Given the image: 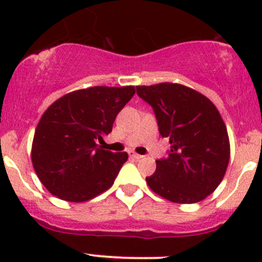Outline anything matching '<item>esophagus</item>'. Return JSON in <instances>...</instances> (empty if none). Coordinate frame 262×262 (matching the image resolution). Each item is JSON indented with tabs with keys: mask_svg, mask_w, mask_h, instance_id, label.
<instances>
[{
	"mask_svg": "<svg viewBox=\"0 0 262 262\" xmlns=\"http://www.w3.org/2000/svg\"><path fill=\"white\" fill-rule=\"evenodd\" d=\"M129 157L134 158V160H141V158L143 157V156H141V155H138V153H136V152H133V150H130V152H129Z\"/></svg>",
	"mask_w": 262,
	"mask_h": 262,
	"instance_id": "obj_1",
	"label": "esophagus"
}]
</instances>
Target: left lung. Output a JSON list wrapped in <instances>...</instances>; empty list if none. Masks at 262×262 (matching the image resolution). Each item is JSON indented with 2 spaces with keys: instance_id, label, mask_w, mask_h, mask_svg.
I'll use <instances>...</instances> for the list:
<instances>
[{
  "instance_id": "1",
  "label": "left lung",
  "mask_w": 262,
  "mask_h": 262,
  "mask_svg": "<svg viewBox=\"0 0 262 262\" xmlns=\"http://www.w3.org/2000/svg\"><path fill=\"white\" fill-rule=\"evenodd\" d=\"M152 106L158 130L168 138L167 157L156 161L146 181L160 196L179 204L205 199L218 187L229 162L226 124L215 105L200 92L179 83L137 86Z\"/></svg>"
}]
</instances>
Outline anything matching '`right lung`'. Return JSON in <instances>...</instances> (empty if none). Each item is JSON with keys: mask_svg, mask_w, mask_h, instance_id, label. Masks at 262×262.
<instances>
[{"mask_svg": "<svg viewBox=\"0 0 262 262\" xmlns=\"http://www.w3.org/2000/svg\"><path fill=\"white\" fill-rule=\"evenodd\" d=\"M134 94V86H95L70 92L46 110L34 134L31 161L50 194L82 203L114 184L128 153L102 149L96 142L113 130Z\"/></svg>", "mask_w": 262, "mask_h": 262, "instance_id": "1", "label": "right lung"}]
</instances>
